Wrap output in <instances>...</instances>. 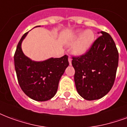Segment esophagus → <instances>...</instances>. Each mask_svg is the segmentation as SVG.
<instances>
[{
	"label": "esophagus",
	"instance_id": "obj_1",
	"mask_svg": "<svg viewBox=\"0 0 127 127\" xmlns=\"http://www.w3.org/2000/svg\"><path fill=\"white\" fill-rule=\"evenodd\" d=\"M71 61H72V59L69 57H68V63H69V64H70V65H71Z\"/></svg>",
	"mask_w": 127,
	"mask_h": 127
}]
</instances>
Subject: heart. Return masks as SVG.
Instances as JSON below:
<instances>
[{
  "instance_id": "obj_1",
  "label": "heart",
  "mask_w": 127,
  "mask_h": 127,
  "mask_svg": "<svg viewBox=\"0 0 127 127\" xmlns=\"http://www.w3.org/2000/svg\"><path fill=\"white\" fill-rule=\"evenodd\" d=\"M95 39V34L91 30H87L83 34L81 31L77 32L68 42V45H73L76 43L72 49L74 55L80 56L84 55L91 48Z\"/></svg>"
}]
</instances>
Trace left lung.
Here are the masks:
<instances>
[{"instance_id":"obj_1","label":"left lung","mask_w":127,"mask_h":127,"mask_svg":"<svg viewBox=\"0 0 127 127\" xmlns=\"http://www.w3.org/2000/svg\"><path fill=\"white\" fill-rule=\"evenodd\" d=\"M102 35L87 53L72 57L76 91L86 100H97L113 87L119 63V53L113 38L101 31Z\"/></svg>"}]
</instances>
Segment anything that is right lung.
Masks as SVG:
<instances>
[{
  "mask_svg": "<svg viewBox=\"0 0 127 127\" xmlns=\"http://www.w3.org/2000/svg\"><path fill=\"white\" fill-rule=\"evenodd\" d=\"M28 32L22 36L14 53L16 76L21 89L29 97L37 101H46L57 93L60 79L69 64L68 56L40 62L32 61L24 55L21 48Z\"/></svg>",
  "mask_w": 127,
  "mask_h": 127,
  "instance_id": "1",
  "label": "right lung"
}]
</instances>
